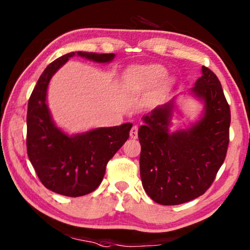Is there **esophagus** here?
Here are the masks:
<instances>
[{
    "instance_id": "34e87169",
    "label": "esophagus",
    "mask_w": 250,
    "mask_h": 250,
    "mask_svg": "<svg viewBox=\"0 0 250 250\" xmlns=\"http://www.w3.org/2000/svg\"><path fill=\"white\" fill-rule=\"evenodd\" d=\"M137 132H139V128L136 125L132 126V129L130 131V137L131 139H137Z\"/></svg>"
}]
</instances>
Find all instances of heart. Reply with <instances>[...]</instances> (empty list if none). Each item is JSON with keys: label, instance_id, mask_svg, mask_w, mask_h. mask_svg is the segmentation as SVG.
<instances>
[{"label": "heart", "instance_id": "heart-1", "mask_svg": "<svg viewBox=\"0 0 250 250\" xmlns=\"http://www.w3.org/2000/svg\"><path fill=\"white\" fill-rule=\"evenodd\" d=\"M167 75V68L156 63L133 65L125 72V82L133 91L142 92L157 86ZM163 84L167 86V82H164Z\"/></svg>", "mask_w": 250, "mask_h": 250}]
</instances>
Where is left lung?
<instances>
[{
    "label": "left lung",
    "mask_w": 250,
    "mask_h": 250,
    "mask_svg": "<svg viewBox=\"0 0 250 250\" xmlns=\"http://www.w3.org/2000/svg\"><path fill=\"white\" fill-rule=\"evenodd\" d=\"M203 105L199 119L171 131L176 97L143 116L139 129L143 188L161 205H178L203 194L214 182L229 145L230 107L219 79L202 66L189 90Z\"/></svg>",
    "instance_id": "left-lung-1"
}]
</instances>
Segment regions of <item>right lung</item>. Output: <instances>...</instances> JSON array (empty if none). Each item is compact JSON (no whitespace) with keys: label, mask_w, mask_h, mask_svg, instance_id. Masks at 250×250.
<instances>
[{"label":"right lung","mask_w":250,"mask_h":250,"mask_svg":"<svg viewBox=\"0 0 250 250\" xmlns=\"http://www.w3.org/2000/svg\"><path fill=\"white\" fill-rule=\"evenodd\" d=\"M74 56L97 63H109L115 58V54L75 51L58 58L45 68L28 103L26 149L37 176L47 189L76 198L99 187L106 164L129 139L132 124L72 135L55 124L47 104V90L52 76Z\"/></svg>","instance_id":"1"}]
</instances>
